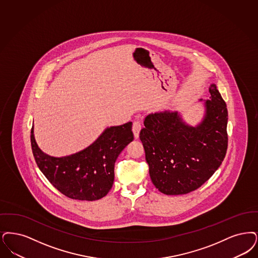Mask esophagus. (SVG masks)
<instances>
[{
	"mask_svg": "<svg viewBox=\"0 0 258 258\" xmlns=\"http://www.w3.org/2000/svg\"><path fill=\"white\" fill-rule=\"evenodd\" d=\"M141 130V123L140 121H134V125H133V132H134V137L137 139L139 137V133Z\"/></svg>",
	"mask_w": 258,
	"mask_h": 258,
	"instance_id": "1",
	"label": "esophagus"
}]
</instances>
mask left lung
I'll list each match as a JSON object with an SVG mask.
<instances>
[{"instance_id":"8db88e82","label":"left lung","mask_w":258,"mask_h":258,"mask_svg":"<svg viewBox=\"0 0 258 258\" xmlns=\"http://www.w3.org/2000/svg\"><path fill=\"white\" fill-rule=\"evenodd\" d=\"M206 113L196 126L177 111L149 114L140 132L154 185L166 195L190 193L207 181L227 150V109L216 85L209 87Z\"/></svg>"}]
</instances>
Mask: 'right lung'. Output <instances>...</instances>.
Instances as JSON below:
<instances>
[{"instance_id":"add662e5","label":"right lung","mask_w":258,"mask_h":258,"mask_svg":"<svg viewBox=\"0 0 258 258\" xmlns=\"http://www.w3.org/2000/svg\"><path fill=\"white\" fill-rule=\"evenodd\" d=\"M133 123L110 126L99 138L74 155L53 157L43 153L31 128L32 154L43 175L60 193L73 200L96 201L105 196L114 181V164L134 140Z\"/></svg>"}]
</instances>
